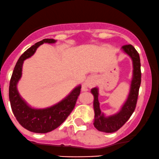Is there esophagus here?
<instances>
[{"label":"esophagus","mask_w":159,"mask_h":159,"mask_svg":"<svg viewBox=\"0 0 159 159\" xmlns=\"http://www.w3.org/2000/svg\"><path fill=\"white\" fill-rule=\"evenodd\" d=\"M97 83V78L96 76H94V75H92V76H88L86 82L83 83V90H86L87 87H92L94 85H95V83Z\"/></svg>","instance_id":"esophagus-1"}]
</instances>
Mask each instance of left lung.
<instances>
[{"label":"left lung","mask_w":159,"mask_h":159,"mask_svg":"<svg viewBox=\"0 0 159 159\" xmlns=\"http://www.w3.org/2000/svg\"><path fill=\"white\" fill-rule=\"evenodd\" d=\"M122 49L132 59L134 71H133V79L131 81L129 95L120 111L114 115L105 117L100 110L99 102L98 99V88H93L91 89V93L94 95L93 106L94 111H95L94 127L98 130L104 133L116 132L120 127H122L134 113L138 99L139 89L141 83V64L139 53L135 49L134 46L131 45L122 46Z\"/></svg>","instance_id":"left-lung-1"}]
</instances>
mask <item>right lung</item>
Segmentation results:
<instances>
[{
  "mask_svg": "<svg viewBox=\"0 0 159 159\" xmlns=\"http://www.w3.org/2000/svg\"><path fill=\"white\" fill-rule=\"evenodd\" d=\"M55 42L53 39H45L27 49L19 58L10 81L9 98L13 113L22 127L33 133L45 134L58 127L72 112L81 91V86H78L59 103L44 109L29 106L19 94L16 85L21 78L23 61L33 55L39 46Z\"/></svg>",
  "mask_w": 159,
  "mask_h": 159,
  "instance_id": "add662e5",
  "label": "right lung"
}]
</instances>
